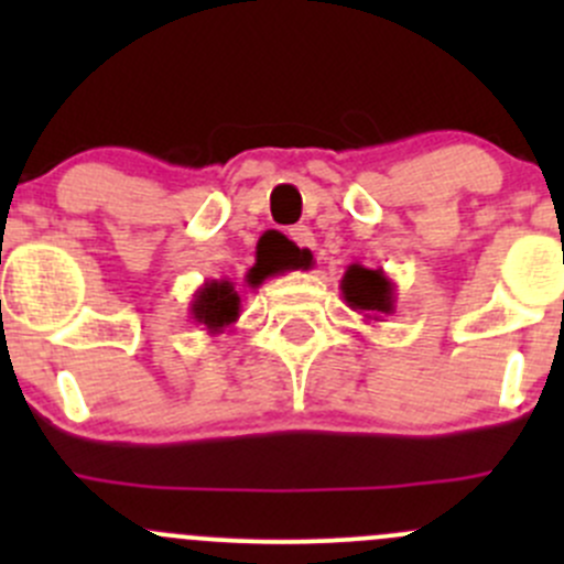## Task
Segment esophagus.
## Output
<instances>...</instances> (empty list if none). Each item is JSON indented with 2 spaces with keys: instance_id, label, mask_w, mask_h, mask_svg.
<instances>
[{
  "instance_id": "1",
  "label": "esophagus",
  "mask_w": 564,
  "mask_h": 564,
  "mask_svg": "<svg viewBox=\"0 0 564 564\" xmlns=\"http://www.w3.org/2000/svg\"><path fill=\"white\" fill-rule=\"evenodd\" d=\"M289 237H292V240L297 242L300 248H311V250L316 248V237H314V231L308 229V226H294V229L289 231Z\"/></svg>"
}]
</instances>
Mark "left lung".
Here are the masks:
<instances>
[{
	"label": "left lung",
	"mask_w": 564,
	"mask_h": 564,
	"mask_svg": "<svg viewBox=\"0 0 564 564\" xmlns=\"http://www.w3.org/2000/svg\"><path fill=\"white\" fill-rule=\"evenodd\" d=\"M340 294L346 305L366 318H382L395 311V283L384 270H368L362 264H349L340 278Z\"/></svg>",
	"instance_id": "left-lung-1"
}]
</instances>
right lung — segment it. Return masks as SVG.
I'll use <instances>...</instances> for the list:
<instances>
[{
	"mask_svg": "<svg viewBox=\"0 0 564 564\" xmlns=\"http://www.w3.org/2000/svg\"><path fill=\"white\" fill-rule=\"evenodd\" d=\"M272 275L270 264H256L248 272L250 286H261ZM191 318L202 324L209 335H218L229 329L240 318V294L235 292V283L220 278V281H204L191 300Z\"/></svg>",
	"mask_w": 564,
	"mask_h": 564,
	"instance_id": "right-lung-1",
	"label": "right lung"
}]
</instances>
